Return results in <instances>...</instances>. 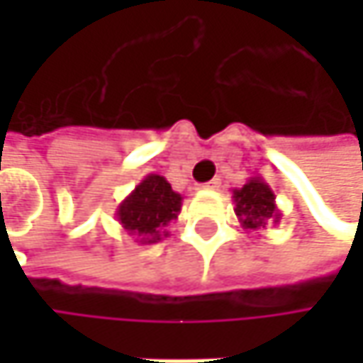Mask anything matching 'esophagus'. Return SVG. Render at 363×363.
<instances>
[{"label": "esophagus", "instance_id": "34e87169", "mask_svg": "<svg viewBox=\"0 0 363 363\" xmlns=\"http://www.w3.org/2000/svg\"><path fill=\"white\" fill-rule=\"evenodd\" d=\"M218 186H220V179H212L210 182L201 184V189H212V191H214V189H218Z\"/></svg>", "mask_w": 363, "mask_h": 363}]
</instances>
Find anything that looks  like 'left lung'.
<instances>
[{"label":"left lung","mask_w":363,"mask_h":363,"mask_svg":"<svg viewBox=\"0 0 363 363\" xmlns=\"http://www.w3.org/2000/svg\"><path fill=\"white\" fill-rule=\"evenodd\" d=\"M233 201L235 216L246 231H260L267 225H279L281 220L275 193L260 177H252L244 186L233 189Z\"/></svg>","instance_id":"1"}]
</instances>
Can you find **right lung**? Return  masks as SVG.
<instances>
[{
    "instance_id": "right-lung-1",
    "label": "right lung",
    "mask_w": 363,
    "mask_h": 363,
    "mask_svg": "<svg viewBox=\"0 0 363 363\" xmlns=\"http://www.w3.org/2000/svg\"><path fill=\"white\" fill-rule=\"evenodd\" d=\"M181 208V193L170 182L160 174H147L117 206L115 218L128 235H136L138 244H157L168 238L166 227L179 218Z\"/></svg>"
}]
</instances>
